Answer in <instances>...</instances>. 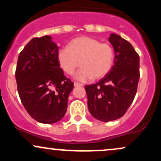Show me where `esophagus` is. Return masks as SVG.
<instances>
[{
	"label": "esophagus",
	"mask_w": 161,
	"mask_h": 161,
	"mask_svg": "<svg viewBox=\"0 0 161 161\" xmlns=\"http://www.w3.org/2000/svg\"><path fill=\"white\" fill-rule=\"evenodd\" d=\"M83 85L81 84V83H79V82H74V86L75 87H79V86H82Z\"/></svg>",
	"instance_id": "34e87169"
}]
</instances>
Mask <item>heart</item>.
Returning <instances> with one entry per match:
<instances>
[{"instance_id":"b5f03b06","label":"heart","mask_w":161,"mask_h":161,"mask_svg":"<svg viewBox=\"0 0 161 161\" xmlns=\"http://www.w3.org/2000/svg\"><path fill=\"white\" fill-rule=\"evenodd\" d=\"M58 60L67 74H73L78 66L75 78L79 81L100 79L110 71L114 61V51L108 44L82 36L72 40L69 47H62L58 52Z\"/></svg>"}]
</instances>
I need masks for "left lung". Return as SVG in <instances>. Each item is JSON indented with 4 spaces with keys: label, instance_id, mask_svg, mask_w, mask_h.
Masks as SVG:
<instances>
[{
    "label": "left lung",
    "instance_id": "left-lung-1",
    "mask_svg": "<svg viewBox=\"0 0 161 161\" xmlns=\"http://www.w3.org/2000/svg\"><path fill=\"white\" fill-rule=\"evenodd\" d=\"M114 64L96 84L86 86L91 115L102 122L123 116L132 103L139 80V56L132 45L116 34H110Z\"/></svg>",
    "mask_w": 161,
    "mask_h": 161
}]
</instances>
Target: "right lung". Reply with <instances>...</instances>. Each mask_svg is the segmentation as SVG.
I'll return each mask as SVG.
<instances>
[{"mask_svg": "<svg viewBox=\"0 0 161 161\" xmlns=\"http://www.w3.org/2000/svg\"><path fill=\"white\" fill-rule=\"evenodd\" d=\"M51 36L32 38L18 57L16 80L20 100L33 119L51 124L65 115L73 82L64 75Z\"/></svg>", "mask_w": 161, "mask_h": 161, "instance_id": "obj_1", "label": "right lung"}]
</instances>
